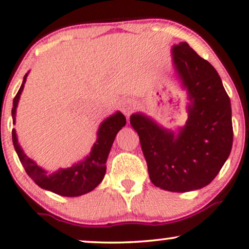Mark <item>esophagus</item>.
<instances>
[{
    "label": "esophagus",
    "mask_w": 249,
    "mask_h": 249,
    "mask_svg": "<svg viewBox=\"0 0 249 249\" xmlns=\"http://www.w3.org/2000/svg\"><path fill=\"white\" fill-rule=\"evenodd\" d=\"M120 108H121L122 113H124V115L129 116L131 113H133L134 110L137 108V105L133 99L127 98V99H124L121 103H120Z\"/></svg>",
    "instance_id": "obj_1"
}]
</instances>
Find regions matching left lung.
<instances>
[{"label":"left lung","instance_id":"left-lung-1","mask_svg":"<svg viewBox=\"0 0 249 249\" xmlns=\"http://www.w3.org/2000/svg\"><path fill=\"white\" fill-rule=\"evenodd\" d=\"M173 60L192 100L186 125L176 136L142 114L131 115L130 124L140 136L151 182L185 193L209 185L229 158L232 110L218 72L187 42L174 46Z\"/></svg>","mask_w":249,"mask_h":249}]
</instances>
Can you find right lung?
<instances>
[{
    "instance_id": "1",
    "label": "right lung",
    "mask_w": 249,
    "mask_h": 249,
    "mask_svg": "<svg viewBox=\"0 0 249 249\" xmlns=\"http://www.w3.org/2000/svg\"><path fill=\"white\" fill-rule=\"evenodd\" d=\"M26 76L27 73L24 76L23 84L18 90L16 97L14 98V107L11 110L14 124L16 119V107L21 91H23L24 83L26 81ZM124 124L125 118L120 112L109 116L100 124L99 130H98V140L92 148L90 156L85 158L84 161L73 165L72 167L63 168L52 174L39 167L32 159H30L23 152L18 144L15 129H12V143L27 176L35 181L36 185L44 189L51 190L57 195L71 197V196L87 194L101 182L106 173V161L109 150L112 148L116 134L122 127H124Z\"/></svg>"
}]
</instances>
